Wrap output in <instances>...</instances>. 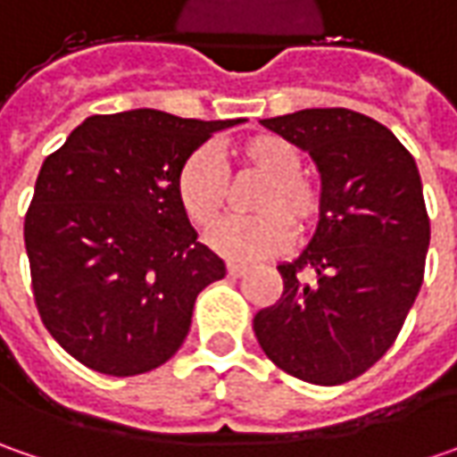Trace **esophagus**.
<instances>
[{
    "label": "esophagus",
    "mask_w": 457,
    "mask_h": 457,
    "mask_svg": "<svg viewBox=\"0 0 457 457\" xmlns=\"http://www.w3.org/2000/svg\"><path fill=\"white\" fill-rule=\"evenodd\" d=\"M226 272H228V277H244V274L249 272V267L246 264H237V262H228Z\"/></svg>",
    "instance_id": "obj_1"
}]
</instances>
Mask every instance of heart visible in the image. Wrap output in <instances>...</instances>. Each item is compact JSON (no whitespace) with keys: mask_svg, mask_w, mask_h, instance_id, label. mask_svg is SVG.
<instances>
[{"mask_svg":"<svg viewBox=\"0 0 457 457\" xmlns=\"http://www.w3.org/2000/svg\"><path fill=\"white\" fill-rule=\"evenodd\" d=\"M238 172L259 175L249 208L256 216L226 223L211 237V246L231 259H264L287 249L292 228L297 237L310 234L323 216V190L305 175L303 154L279 134H254L231 145ZM231 198L228 172L211 150L187 154L178 172V201L195 228L211 231L226 219Z\"/></svg>","mask_w":457,"mask_h":457,"instance_id":"heart-1","label":"heart"}]
</instances>
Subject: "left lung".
Returning a JSON list of instances; mask_svg holds the SVG:
<instances>
[{
    "mask_svg": "<svg viewBox=\"0 0 457 457\" xmlns=\"http://www.w3.org/2000/svg\"><path fill=\"white\" fill-rule=\"evenodd\" d=\"M262 124L310 152L323 216L305 252L277 267L285 290L256 312L254 336L285 374L345 384L392 348L422 287L430 219L420 172L395 134L351 109H305Z\"/></svg>",
    "mask_w": 457,
    "mask_h": 457,
    "instance_id": "8db88e82",
    "label": "left lung"
}]
</instances>
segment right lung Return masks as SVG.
<instances>
[{"instance_id":"add662e5","label":"right lung","mask_w":457,"mask_h":457,"mask_svg":"<svg viewBox=\"0 0 457 457\" xmlns=\"http://www.w3.org/2000/svg\"><path fill=\"white\" fill-rule=\"evenodd\" d=\"M234 124L154 109L96 114L45 157L25 216L32 297L83 366L137 377L183 345L198 292L226 264L185 216L178 172Z\"/></svg>"}]
</instances>
